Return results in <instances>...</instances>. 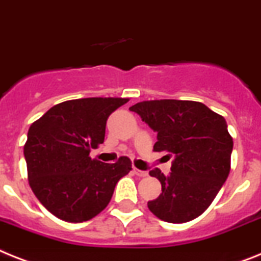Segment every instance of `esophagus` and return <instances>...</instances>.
Wrapping results in <instances>:
<instances>
[{"instance_id": "obj_1", "label": "esophagus", "mask_w": 261, "mask_h": 261, "mask_svg": "<svg viewBox=\"0 0 261 261\" xmlns=\"http://www.w3.org/2000/svg\"><path fill=\"white\" fill-rule=\"evenodd\" d=\"M133 171H134V174L137 175V176H141V178H144V176H147V172H146V171H141V170H138V168H135V167H134V170H133Z\"/></svg>"}]
</instances>
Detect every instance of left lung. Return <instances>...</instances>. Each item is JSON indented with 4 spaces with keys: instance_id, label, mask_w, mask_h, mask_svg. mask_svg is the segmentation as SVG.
I'll return each mask as SVG.
<instances>
[{
    "instance_id": "1",
    "label": "left lung",
    "mask_w": 261,
    "mask_h": 261,
    "mask_svg": "<svg viewBox=\"0 0 261 261\" xmlns=\"http://www.w3.org/2000/svg\"><path fill=\"white\" fill-rule=\"evenodd\" d=\"M158 133L154 151L172 158L168 176L159 168L162 194L148 201V210L168 223H186L208 208L231 170L233 141L225 119L194 100H143L130 107Z\"/></svg>"
}]
</instances>
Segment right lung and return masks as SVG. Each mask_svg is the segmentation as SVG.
Returning <instances> with one entry per match:
<instances>
[{
	"label": "right lung",
	"instance_id": "obj_1",
	"mask_svg": "<svg viewBox=\"0 0 261 261\" xmlns=\"http://www.w3.org/2000/svg\"><path fill=\"white\" fill-rule=\"evenodd\" d=\"M127 98H82L53 106L28 131L23 155L28 179L41 204L70 223L93 219L110 203L131 161L115 163L90 158L105 141L106 120Z\"/></svg>",
	"mask_w": 261,
	"mask_h": 261
}]
</instances>
